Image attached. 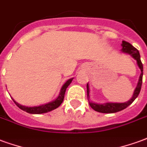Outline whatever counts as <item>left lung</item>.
Listing matches in <instances>:
<instances>
[{"label": "left lung", "mask_w": 147, "mask_h": 147, "mask_svg": "<svg viewBox=\"0 0 147 147\" xmlns=\"http://www.w3.org/2000/svg\"><path fill=\"white\" fill-rule=\"evenodd\" d=\"M121 52L128 54L131 55V57H133L136 61V64H137L138 67L141 71V74H140V78H139V81H138L137 86L135 89L133 94L131 98L128 100L127 102L125 103H112V102H107V103H104V104H97V103H94L93 101L90 100V86L89 84L87 83L86 86V89H87V96L88 100H89V104H90V107H92L94 111H98L100 113H107V114H111V113H116L122 111V110L125 109L126 107H129V105L133 102V101L137 98V96L140 94V90H141V86H142V82H143V64L141 62L140 60V52L137 49L135 48L131 44H130L126 41H122L121 43Z\"/></svg>", "instance_id": "obj_1"}]
</instances>
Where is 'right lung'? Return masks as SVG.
Wrapping results in <instances>:
<instances>
[{
    "label": "right lung",
    "instance_id": "1",
    "mask_svg": "<svg viewBox=\"0 0 147 147\" xmlns=\"http://www.w3.org/2000/svg\"><path fill=\"white\" fill-rule=\"evenodd\" d=\"M73 79L74 78H71V79H68L65 82V84L63 85L62 87L61 88L60 93L58 96H57V98L54 100L49 102V103H47V104H41V105H39V106H34V107H26V106H23L22 104H18V102H16L14 99H12V100L15 102V104L20 109L27 113L33 114V115H40V114H43V113H47L49 111H51L57 108L61 104V103L63 102V100H64V97H65V91H66V89L71 84V82L73 80Z\"/></svg>",
    "mask_w": 147,
    "mask_h": 147
}]
</instances>
